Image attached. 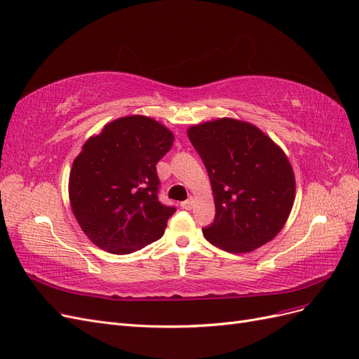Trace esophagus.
Here are the masks:
<instances>
[{
    "instance_id": "obj_1",
    "label": "esophagus",
    "mask_w": 359,
    "mask_h": 359,
    "mask_svg": "<svg viewBox=\"0 0 359 359\" xmlns=\"http://www.w3.org/2000/svg\"><path fill=\"white\" fill-rule=\"evenodd\" d=\"M193 203H194L193 199L184 201V202H181V208H182V210H191V208H193Z\"/></svg>"
}]
</instances>
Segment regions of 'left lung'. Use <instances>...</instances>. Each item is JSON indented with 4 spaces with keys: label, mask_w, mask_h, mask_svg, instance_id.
Returning <instances> with one entry per match:
<instances>
[{
    "label": "left lung",
    "mask_w": 359,
    "mask_h": 359,
    "mask_svg": "<svg viewBox=\"0 0 359 359\" xmlns=\"http://www.w3.org/2000/svg\"><path fill=\"white\" fill-rule=\"evenodd\" d=\"M211 181L214 222L206 240L248 253L283 229L295 201V175L285 151L256 126L220 118L187 130Z\"/></svg>",
    "instance_id": "1"
}]
</instances>
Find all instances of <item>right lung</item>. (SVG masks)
Returning a JSON list of instances; mask_svg holds the SVG:
<instances>
[{
    "instance_id": "right-lung-1",
    "label": "right lung",
    "mask_w": 359,
    "mask_h": 359,
    "mask_svg": "<svg viewBox=\"0 0 359 359\" xmlns=\"http://www.w3.org/2000/svg\"><path fill=\"white\" fill-rule=\"evenodd\" d=\"M172 144L170 130L144 115L114 119L83 144L70 170L69 198L97 247L128 255L165 233L175 206L158 201L156 165Z\"/></svg>"
}]
</instances>
